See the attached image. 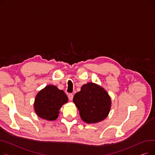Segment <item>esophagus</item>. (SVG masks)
Masks as SVG:
<instances>
[{
  "label": "esophagus",
  "instance_id": "1",
  "mask_svg": "<svg viewBox=\"0 0 155 155\" xmlns=\"http://www.w3.org/2000/svg\"><path fill=\"white\" fill-rule=\"evenodd\" d=\"M68 97L69 100L72 101V99H73V95L72 94H69L68 95Z\"/></svg>",
  "mask_w": 155,
  "mask_h": 155
}]
</instances>
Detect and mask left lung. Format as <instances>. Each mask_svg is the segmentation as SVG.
<instances>
[{"label":"left lung","instance_id":"obj_1","mask_svg":"<svg viewBox=\"0 0 155 155\" xmlns=\"http://www.w3.org/2000/svg\"><path fill=\"white\" fill-rule=\"evenodd\" d=\"M73 101L85 123L95 124L106 118L111 107V98L101 85L88 82L81 87L73 97Z\"/></svg>","mask_w":155,"mask_h":155}]
</instances>
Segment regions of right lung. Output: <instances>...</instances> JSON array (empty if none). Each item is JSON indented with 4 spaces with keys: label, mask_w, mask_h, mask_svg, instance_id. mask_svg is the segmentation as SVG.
<instances>
[{
    "label": "right lung",
    "mask_w": 155,
    "mask_h": 155,
    "mask_svg": "<svg viewBox=\"0 0 155 155\" xmlns=\"http://www.w3.org/2000/svg\"><path fill=\"white\" fill-rule=\"evenodd\" d=\"M68 101V97L63 91L56 86L48 85L37 94L34 109L37 116L41 119L54 120L58 117L62 105Z\"/></svg>",
    "instance_id": "add662e5"
}]
</instances>
